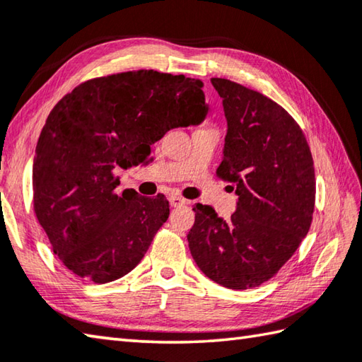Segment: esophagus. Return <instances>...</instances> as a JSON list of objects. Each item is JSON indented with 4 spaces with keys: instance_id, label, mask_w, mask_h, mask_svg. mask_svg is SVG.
Returning a JSON list of instances; mask_svg holds the SVG:
<instances>
[{
    "instance_id": "1",
    "label": "esophagus",
    "mask_w": 362,
    "mask_h": 362,
    "mask_svg": "<svg viewBox=\"0 0 362 362\" xmlns=\"http://www.w3.org/2000/svg\"><path fill=\"white\" fill-rule=\"evenodd\" d=\"M169 204H171L173 207H180V205H185L187 201L180 196H171V197H169Z\"/></svg>"
}]
</instances>
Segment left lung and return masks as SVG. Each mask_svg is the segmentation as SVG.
<instances>
[{"instance_id":"left-lung-1","label":"left lung","mask_w":362,"mask_h":362,"mask_svg":"<svg viewBox=\"0 0 362 362\" xmlns=\"http://www.w3.org/2000/svg\"><path fill=\"white\" fill-rule=\"evenodd\" d=\"M228 119L224 158L216 169L238 196L230 218L196 204L188 246L216 284L245 290L264 284L298 250L313 223L314 160L300 125L257 90L211 78Z\"/></svg>"}]
</instances>
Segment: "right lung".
I'll use <instances>...</instances> for the list:
<instances>
[{
  "label": "right lung",
  "mask_w": 362,
  "mask_h": 362,
  "mask_svg": "<svg viewBox=\"0 0 362 362\" xmlns=\"http://www.w3.org/2000/svg\"><path fill=\"white\" fill-rule=\"evenodd\" d=\"M204 83L133 70L92 78L64 95L35 147L33 205L53 252L80 278L106 284L130 273L169 216L163 194L119 196L116 175L175 127L207 115Z\"/></svg>",
  "instance_id": "1"
}]
</instances>
